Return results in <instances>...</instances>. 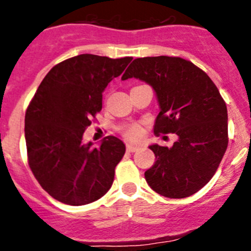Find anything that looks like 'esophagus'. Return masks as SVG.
Returning <instances> with one entry per match:
<instances>
[{
  "instance_id": "obj_1",
  "label": "esophagus",
  "mask_w": 251,
  "mask_h": 251,
  "mask_svg": "<svg viewBox=\"0 0 251 251\" xmlns=\"http://www.w3.org/2000/svg\"><path fill=\"white\" fill-rule=\"evenodd\" d=\"M138 146H134V145H130V143H128L127 145V151L128 152H136L137 150H138Z\"/></svg>"
}]
</instances>
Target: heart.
Returning <instances> with one entry per match:
<instances>
[{"instance_id":"heart-1","label":"heart","mask_w":251,"mask_h":251,"mask_svg":"<svg viewBox=\"0 0 251 251\" xmlns=\"http://www.w3.org/2000/svg\"><path fill=\"white\" fill-rule=\"evenodd\" d=\"M124 134H126V137H127L128 139L138 141V139L142 137V128L139 127V126H137V124H132V126L126 128Z\"/></svg>"}]
</instances>
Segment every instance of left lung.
<instances>
[{
    "label": "left lung",
    "instance_id": "8db88e82",
    "mask_svg": "<svg viewBox=\"0 0 251 251\" xmlns=\"http://www.w3.org/2000/svg\"><path fill=\"white\" fill-rule=\"evenodd\" d=\"M136 77L156 92L154 133H175L171 148L150 146L157 161L145 172L150 187L170 199L196 194L212 178L227 148V109L207 74L175 56L138 57L122 79Z\"/></svg>",
    "mask_w": 251,
    "mask_h": 251
}]
</instances>
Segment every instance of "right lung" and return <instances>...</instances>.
I'll list each match as a JSON object with an SVG mask.
<instances>
[{"mask_svg": "<svg viewBox=\"0 0 251 251\" xmlns=\"http://www.w3.org/2000/svg\"><path fill=\"white\" fill-rule=\"evenodd\" d=\"M132 57L110 59L81 54L64 60L46 74L25 115L27 159L41 187L72 206L99 200L114 181L126 153L117 137L100 146L83 143L92 118L101 110L106 85L123 73Z\"/></svg>", "mask_w": 251, "mask_h": 251, "instance_id": "1", "label": "right lung"}]
</instances>
